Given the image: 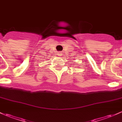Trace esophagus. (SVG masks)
I'll return each mask as SVG.
<instances>
[{
    "label": "esophagus",
    "mask_w": 122,
    "mask_h": 122,
    "mask_svg": "<svg viewBox=\"0 0 122 122\" xmlns=\"http://www.w3.org/2000/svg\"><path fill=\"white\" fill-rule=\"evenodd\" d=\"M57 55H59V56H61V55H62V54H61V52H58V53H57Z\"/></svg>",
    "instance_id": "34e87169"
}]
</instances>
